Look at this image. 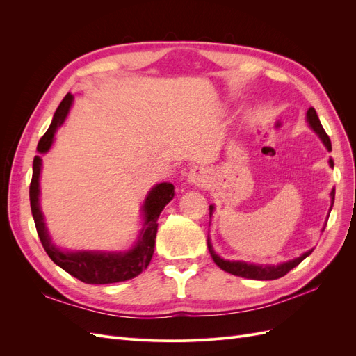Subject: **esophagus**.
Segmentation results:
<instances>
[{
    "label": "esophagus",
    "instance_id": "34e87169",
    "mask_svg": "<svg viewBox=\"0 0 356 356\" xmlns=\"http://www.w3.org/2000/svg\"><path fill=\"white\" fill-rule=\"evenodd\" d=\"M187 182L190 186H204L208 182V172L202 168H193L187 175Z\"/></svg>",
    "mask_w": 356,
    "mask_h": 356
}]
</instances>
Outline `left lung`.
<instances>
[{
    "label": "left lung",
    "mask_w": 356,
    "mask_h": 356,
    "mask_svg": "<svg viewBox=\"0 0 356 356\" xmlns=\"http://www.w3.org/2000/svg\"><path fill=\"white\" fill-rule=\"evenodd\" d=\"M306 122H307V124H309V127L312 129V131H314L318 135V138L321 139V143L324 144V147L328 149V152H331L330 138L325 134L324 127H322L315 108H312V106L306 113ZM328 163H330V168H334V160L331 157L328 160ZM334 196H336V190L332 188V191L330 193L331 207L328 209V215H327V220L324 222V227H322L321 232L325 230V225H327V221H328V217H330V212H331L332 204H334ZM213 211H215V204H209L211 218H212V215H213ZM208 250H209V254L212 257L213 263L217 264L221 268V270H224V272H229V273H232L234 276H241V277H246V279H255V281H272V279L282 277L284 275H286L291 270V268H294L296 266H298L301 261L305 260L306 257H309L312 252H314L315 248H312V250L303 252L297 258H293V260H288V261L279 263V264H257V263L242 261V260H224V258H221L217 252L213 251L209 234H208Z\"/></svg>",
    "instance_id": "left-lung-1"
}]
</instances>
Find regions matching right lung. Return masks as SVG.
I'll use <instances>...</instances> for the list:
<instances>
[{"label":"right lung","instance_id":"add662e5","mask_svg":"<svg viewBox=\"0 0 356 356\" xmlns=\"http://www.w3.org/2000/svg\"><path fill=\"white\" fill-rule=\"evenodd\" d=\"M74 102V96L68 93L53 115V120L47 132L40 139L37 152L46 154L55 141L58 129L65 123L67 115ZM42 159L34 157L32 163V179L29 186V202L32 218H34L38 238L42 243L51 261L63 268L71 276L80 279L84 284H114L123 282L143 273L144 268L152 261L156 245L157 220L160 212L174 199L175 187L170 182H159L147 193L141 207L143 227L139 229L134 245L122 251H102V250H63L51 241V236L46 225L44 213L40 204V177H41Z\"/></svg>","mask_w":356,"mask_h":356}]
</instances>
